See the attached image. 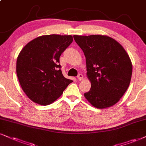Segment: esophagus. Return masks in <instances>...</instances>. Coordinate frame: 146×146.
Returning a JSON list of instances; mask_svg holds the SVG:
<instances>
[{
	"instance_id": "obj_1",
	"label": "esophagus",
	"mask_w": 146,
	"mask_h": 146,
	"mask_svg": "<svg viewBox=\"0 0 146 146\" xmlns=\"http://www.w3.org/2000/svg\"><path fill=\"white\" fill-rule=\"evenodd\" d=\"M77 78H78V80L80 81V80H82V78H83V76H82V74H79L78 76H77Z\"/></svg>"
}]
</instances>
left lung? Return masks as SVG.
<instances>
[{
  "label": "left lung",
  "instance_id": "obj_1",
  "mask_svg": "<svg viewBox=\"0 0 146 146\" xmlns=\"http://www.w3.org/2000/svg\"><path fill=\"white\" fill-rule=\"evenodd\" d=\"M86 57L91 87L84 97L97 108L116 104L128 89L132 64L124 48L114 39L102 35L74 36Z\"/></svg>",
  "mask_w": 146,
  "mask_h": 146
}]
</instances>
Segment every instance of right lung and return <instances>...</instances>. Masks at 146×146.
Here are the masks:
<instances>
[{"instance_id":"add662e5","label":"right lung","mask_w":146,"mask_h":146,"mask_svg":"<svg viewBox=\"0 0 146 146\" xmlns=\"http://www.w3.org/2000/svg\"><path fill=\"white\" fill-rule=\"evenodd\" d=\"M72 36H39L22 48L16 72L23 91L32 102L46 106L62 95L72 80L63 76L59 57L72 42Z\"/></svg>"}]
</instances>
